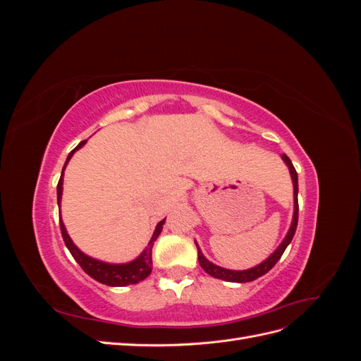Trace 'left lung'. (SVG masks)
<instances>
[{
	"label": "left lung",
	"instance_id": "obj_1",
	"mask_svg": "<svg viewBox=\"0 0 361 361\" xmlns=\"http://www.w3.org/2000/svg\"><path fill=\"white\" fill-rule=\"evenodd\" d=\"M281 158L286 162V166L289 167L292 183H293V218H292V224H290L288 235L285 236V239H283V243L279 245V248L267 260L262 262V264H259L257 267L245 269V271H232V269H226V268H221V267L212 264V262H209L203 256L202 250L199 248L197 243H195V245H197V250H199V264L209 276H212L215 279H220V280H226V281H233V283L253 281L264 274H267V272L277 264L281 255L285 253L286 247L290 244L292 238L295 235V231H297V224H298V174H297V170H295V167L292 166V161L286 155H281Z\"/></svg>",
	"mask_w": 361,
	"mask_h": 361
}]
</instances>
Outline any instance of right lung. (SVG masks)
Masks as SVG:
<instances>
[{"instance_id":"add662e5","label":"right lung","mask_w":361,"mask_h":361,"mask_svg":"<svg viewBox=\"0 0 361 361\" xmlns=\"http://www.w3.org/2000/svg\"><path fill=\"white\" fill-rule=\"evenodd\" d=\"M85 141H81V143L76 146L71 154L68 155L66 162H64V167L61 171V176L57 185V202L60 206L61 202V194H63V174H64V169H66L69 159L72 158V155L75 154V150L81 149ZM166 223V220H162L157 224V228L154 235H152L150 241L147 244V247L145 248L143 253H141L135 260L133 262H128V264H106V262L102 260H96L90 256L84 255L82 251L76 247L71 236L66 232V227H64L63 221L60 220V231H61V236H63V241L66 244L68 250L71 251V255L73 256V259L78 262L80 267L84 269V272H87L92 279H94L96 281L102 283V285L106 286H128V285H135V283L145 280L150 272H152V247H154L157 238L159 236L161 231H162V226Z\"/></svg>"}]
</instances>
